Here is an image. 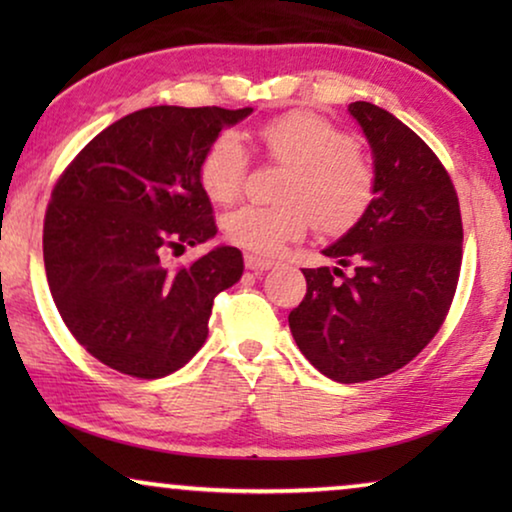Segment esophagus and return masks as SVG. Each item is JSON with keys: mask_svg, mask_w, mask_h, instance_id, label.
I'll return each mask as SVG.
<instances>
[{"mask_svg": "<svg viewBox=\"0 0 512 512\" xmlns=\"http://www.w3.org/2000/svg\"><path fill=\"white\" fill-rule=\"evenodd\" d=\"M244 265L254 272H263V270L275 268V261H270V258H263V256H256V254H247L244 256Z\"/></svg>", "mask_w": 512, "mask_h": 512, "instance_id": "1", "label": "esophagus"}]
</instances>
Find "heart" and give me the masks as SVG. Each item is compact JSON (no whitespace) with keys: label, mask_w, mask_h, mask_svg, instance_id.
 Returning <instances> with one entry per match:
<instances>
[{"label":"heart","mask_w":512,"mask_h":512,"mask_svg":"<svg viewBox=\"0 0 512 512\" xmlns=\"http://www.w3.org/2000/svg\"><path fill=\"white\" fill-rule=\"evenodd\" d=\"M261 142L289 167L282 205H244L226 216V235L244 249L277 254L298 240L312 221L326 233L352 228L373 200V167L340 128L326 118L293 111L261 128ZM247 149L235 132L209 146L200 165L205 193L219 205L240 198L247 177Z\"/></svg>","instance_id":"b5f03b06"}]
</instances>
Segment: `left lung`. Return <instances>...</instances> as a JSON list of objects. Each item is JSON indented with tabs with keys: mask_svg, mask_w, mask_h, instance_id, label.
Listing matches in <instances>:
<instances>
[{
	"mask_svg": "<svg viewBox=\"0 0 512 512\" xmlns=\"http://www.w3.org/2000/svg\"><path fill=\"white\" fill-rule=\"evenodd\" d=\"M373 156V200L307 268V293L289 314L293 340L335 382L377 380L410 363L438 333L461 268L459 200L429 146L387 109L349 104Z\"/></svg>",
	"mask_w": 512,
	"mask_h": 512,
	"instance_id": "obj_1",
	"label": "left lung"
}]
</instances>
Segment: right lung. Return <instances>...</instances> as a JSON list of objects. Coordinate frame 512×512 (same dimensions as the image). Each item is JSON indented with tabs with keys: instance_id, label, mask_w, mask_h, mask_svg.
<instances>
[{
	"instance_id": "1",
	"label": "right lung",
	"mask_w": 512,
	"mask_h": 512,
	"mask_svg": "<svg viewBox=\"0 0 512 512\" xmlns=\"http://www.w3.org/2000/svg\"><path fill=\"white\" fill-rule=\"evenodd\" d=\"M251 107H149L86 144L53 188L44 221L51 296L97 361L132 377H165L205 345L216 293L240 282L242 251L209 249L188 268L165 249L212 240L200 165L223 128Z\"/></svg>"
}]
</instances>
